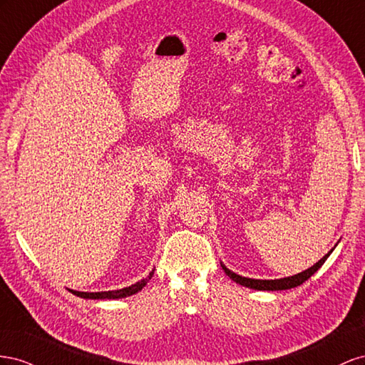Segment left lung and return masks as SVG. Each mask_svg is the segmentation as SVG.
<instances>
[{
  "mask_svg": "<svg viewBox=\"0 0 365 365\" xmlns=\"http://www.w3.org/2000/svg\"><path fill=\"white\" fill-rule=\"evenodd\" d=\"M333 252V249L326 254L324 257H322L318 263H315L312 267H309L307 270H304V272L301 274H297V275H292V277H287V278H279V279H254V278H247V277H242V275H237L234 274L232 270H229L223 263L222 267L225 270V274L234 279L235 283L242 284L245 287H249V289H257V290H286V289H292V287H297L299 284H303L306 279H309L312 275H314L317 270L324 264V262L327 259V257Z\"/></svg>",
  "mask_w": 365,
  "mask_h": 365,
  "instance_id": "8db88e82",
  "label": "left lung"
}]
</instances>
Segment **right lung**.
Returning a JSON list of instances; mask_svg holds the SVG:
<instances>
[{
	"mask_svg": "<svg viewBox=\"0 0 365 365\" xmlns=\"http://www.w3.org/2000/svg\"><path fill=\"white\" fill-rule=\"evenodd\" d=\"M154 274V270H151L150 275L147 278H143L138 281L136 284H131L128 287H123L119 290H108V292H78V290H71L68 289L73 295L81 297V298H88V299H118V298H125V297H131L134 294H138L139 290H142L145 286H147L148 281L151 279Z\"/></svg>",
	"mask_w": 365,
	"mask_h": 365,
	"instance_id": "1",
	"label": "right lung"
}]
</instances>
